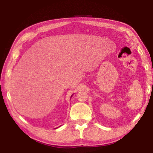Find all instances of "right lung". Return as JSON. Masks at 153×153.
I'll return each mask as SVG.
<instances>
[{"instance_id": "add662e5", "label": "right lung", "mask_w": 153, "mask_h": 153, "mask_svg": "<svg viewBox=\"0 0 153 153\" xmlns=\"http://www.w3.org/2000/svg\"><path fill=\"white\" fill-rule=\"evenodd\" d=\"M71 97H72V96H71Z\"/></svg>"}]
</instances>
